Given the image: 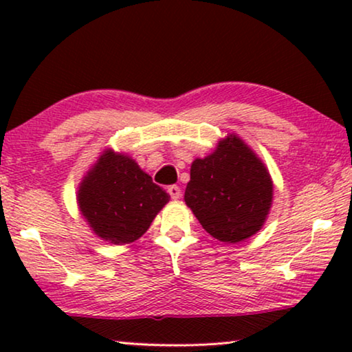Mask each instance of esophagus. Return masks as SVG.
Instances as JSON below:
<instances>
[{
  "instance_id": "obj_1",
  "label": "esophagus",
  "mask_w": 352,
  "mask_h": 352,
  "mask_svg": "<svg viewBox=\"0 0 352 352\" xmlns=\"http://www.w3.org/2000/svg\"><path fill=\"white\" fill-rule=\"evenodd\" d=\"M168 194L171 195L173 200L181 199V189L177 186H170V187H168Z\"/></svg>"
}]
</instances>
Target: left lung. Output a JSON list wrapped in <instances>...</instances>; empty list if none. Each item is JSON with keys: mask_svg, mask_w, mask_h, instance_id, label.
Wrapping results in <instances>:
<instances>
[{"mask_svg": "<svg viewBox=\"0 0 352 352\" xmlns=\"http://www.w3.org/2000/svg\"><path fill=\"white\" fill-rule=\"evenodd\" d=\"M272 195L267 166L232 133L219 139L210 155L192 162L184 200L210 235L219 242L239 243L266 223Z\"/></svg>", "mask_w": 352, "mask_h": 352, "instance_id": "8db88e82", "label": "left lung"}]
</instances>
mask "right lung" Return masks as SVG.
I'll return each mask as SVG.
<instances>
[{
  "instance_id": "add662e5",
  "label": "right lung",
  "mask_w": 352,
  "mask_h": 352,
  "mask_svg": "<svg viewBox=\"0 0 352 352\" xmlns=\"http://www.w3.org/2000/svg\"><path fill=\"white\" fill-rule=\"evenodd\" d=\"M168 201L170 195L134 158L110 147L100 152L76 192L80 213L93 234L112 245L142 237Z\"/></svg>"
}]
</instances>
